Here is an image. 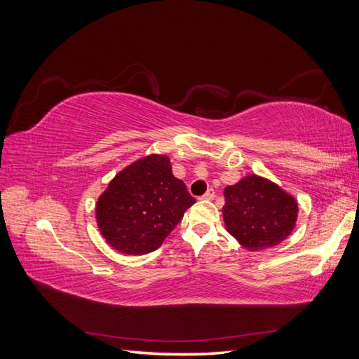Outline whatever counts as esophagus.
Here are the masks:
<instances>
[{"label": "esophagus", "instance_id": "obj_1", "mask_svg": "<svg viewBox=\"0 0 359 359\" xmlns=\"http://www.w3.org/2000/svg\"><path fill=\"white\" fill-rule=\"evenodd\" d=\"M214 196H215V191H214L212 189H210L208 191H206V193L203 194V196H202L201 199H203V201H212Z\"/></svg>", "mask_w": 359, "mask_h": 359}]
</instances>
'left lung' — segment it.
Masks as SVG:
<instances>
[{
	"label": "left lung",
	"instance_id": "left-lung-1",
	"mask_svg": "<svg viewBox=\"0 0 359 359\" xmlns=\"http://www.w3.org/2000/svg\"><path fill=\"white\" fill-rule=\"evenodd\" d=\"M298 211L290 193L256 173L224 189V227L248 252L283 243L295 229Z\"/></svg>",
	"mask_w": 359,
	"mask_h": 359
}]
</instances>
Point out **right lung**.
Wrapping results in <instances>:
<instances>
[{"label":"right lung","mask_w":359,"mask_h":359,"mask_svg":"<svg viewBox=\"0 0 359 359\" xmlns=\"http://www.w3.org/2000/svg\"><path fill=\"white\" fill-rule=\"evenodd\" d=\"M196 202L173 177L166 154L130 163L107 184L95 203L97 227L116 252L147 255L157 250Z\"/></svg>","instance_id":"add662e5"}]
</instances>
